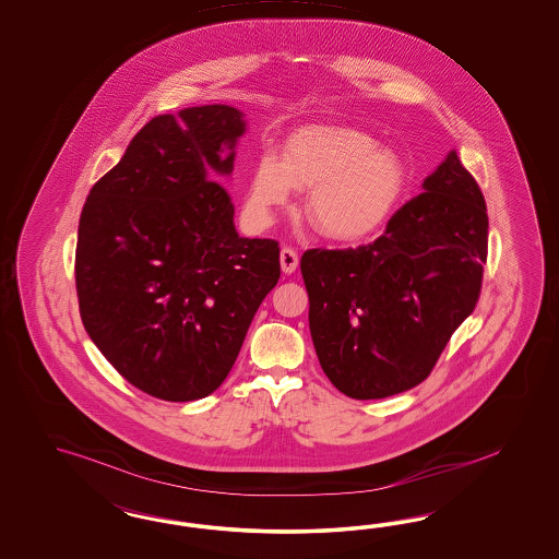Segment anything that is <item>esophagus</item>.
<instances>
[{"instance_id":"34e87169","label":"esophagus","mask_w":559,"mask_h":559,"mask_svg":"<svg viewBox=\"0 0 559 559\" xmlns=\"http://www.w3.org/2000/svg\"><path fill=\"white\" fill-rule=\"evenodd\" d=\"M297 266H299V254L293 250V248H283L281 250V269L285 274H293V272L297 271Z\"/></svg>"}]
</instances>
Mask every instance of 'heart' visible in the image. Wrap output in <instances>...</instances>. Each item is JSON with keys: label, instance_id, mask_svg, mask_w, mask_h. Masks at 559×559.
Listing matches in <instances>:
<instances>
[{"label": "heart", "instance_id": "heart-1", "mask_svg": "<svg viewBox=\"0 0 559 559\" xmlns=\"http://www.w3.org/2000/svg\"><path fill=\"white\" fill-rule=\"evenodd\" d=\"M309 188L305 211L322 234L353 243L377 234L407 188L404 159L348 124H305L287 136L281 157L260 153L248 180L246 215L266 227L276 209Z\"/></svg>", "mask_w": 559, "mask_h": 559}]
</instances>
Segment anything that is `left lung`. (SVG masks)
I'll list each match as a JSON object with an SVG mask.
<instances>
[{"instance_id": "1", "label": "left lung", "mask_w": 559, "mask_h": 559, "mask_svg": "<svg viewBox=\"0 0 559 559\" xmlns=\"http://www.w3.org/2000/svg\"><path fill=\"white\" fill-rule=\"evenodd\" d=\"M356 250H307L301 274L323 372L355 400L412 390L479 299L488 255L486 201L457 152Z\"/></svg>"}]
</instances>
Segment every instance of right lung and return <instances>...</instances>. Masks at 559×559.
Returning <instances> with one entry per match:
<instances>
[{
    "label": "right lung",
    "mask_w": 559,
    "mask_h": 559,
    "mask_svg": "<svg viewBox=\"0 0 559 559\" xmlns=\"http://www.w3.org/2000/svg\"><path fill=\"white\" fill-rule=\"evenodd\" d=\"M243 133V115L227 104L155 117L80 217L85 332L131 385L166 402L219 388L281 276L278 243L239 237L215 182L231 176Z\"/></svg>",
    "instance_id": "right-lung-1"
}]
</instances>
